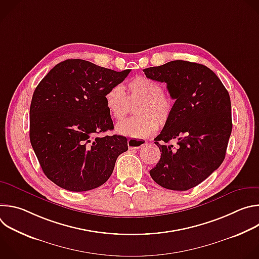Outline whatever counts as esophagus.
Instances as JSON below:
<instances>
[{"mask_svg": "<svg viewBox=\"0 0 259 259\" xmlns=\"http://www.w3.org/2000/svg\"><path fill=\"white\" fill-rule=\"evenodd\" d=\"M146 143L145 140L142 139H134V138H130L128 139V146L129 149H139V147L143 146Z\"/></svg>", "mask_w": 259, "mask_h": 259, "instance_id": "esophagus-1", "label": "esophagus"}]
</instances>
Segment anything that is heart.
<instances>
[{
  "mask_svg": "<svg viewBox=\"0 0 259 259\" xmlns=\"http://www.w3.org/2000/svg\"><path fill=\"white\" fill-rule=\"evenodd\" d=\"M127 95L119 85L110 87L104 94V103L113 118L123 119L129 112L130 102H138L134 108L136 117L119 122L116 131L124 136L141 139L154 134L157 123L164 125L170 119L174 100L163 91L162 85L144 76H138L126 85Z\"/></svg>",
  "mask_w": 259,
  "mask_h": 259,
  "instance_id": "b5f03b06",
  "label": "heart"
}]
</instances>
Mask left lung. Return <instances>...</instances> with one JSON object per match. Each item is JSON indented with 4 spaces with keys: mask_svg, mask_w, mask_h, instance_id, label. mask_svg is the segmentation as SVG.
<instances>
[{
    "mask_svg": "<svg viewBox=\"0 0 259 259\" xmlns=\"http://www.w3.org/2000/svg\"><path fill=\"white\" fill-rule=\"evenodd\" d=\"M143 71L147 78L166 83L175 100L170 119L155 138L162 153L150 174L167 190L188 191L225 160L233 128L230 94L200 63L173 60ZM171 140L175 147L168 143Z\"/></svg>",
    "mask_w": 259,
    "mask_h": 259,
    "instance_id": "1",
    "label": "left lung"
}]
</instances>
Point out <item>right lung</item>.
Returning a JSON list of instances; mask_svg holds the SVG:
<instances>
[{
	"mask_svg": "<svg viewBox=\"0 0 259 259\" xmlns=\"http://www.w3.org/2000/svg\"><path fill=\"white\" fill-rule=\"evenodd\" d=\"M129 72L67 59L36 86L29 108L30 143L43 172L58 187L86 192L102 186L128 150L124 136L97 135L114 129L105 92Z\"/></svg>",
	"mask_w": 259,
	"mask_h": 259,
	"instance_id": "obj_1",
	"label": "right lung"
}]
</instances>
